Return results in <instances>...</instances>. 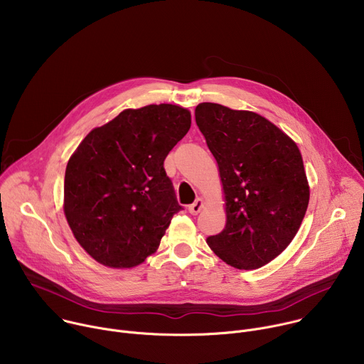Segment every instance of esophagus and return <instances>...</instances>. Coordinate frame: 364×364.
Segmentation results:
<instances>
[{
  "instance_id": "esophagus-1",
  "label": "esophagus",
  "mask_w": 364,
  "mask_h": 364,
  "mask_svg": "<svg viewBox=\"0 0 364 364\" xmlns=\"http://www.w3.org/2000/svg\"><path fill=\"white\" fill-rule=\"evenodd\" d=\"M203 205H204L203 198H196V201L188 205V213L193 215V216H196L197 213H200V210L203 209Z\"/></svg>"
}]
</instances>
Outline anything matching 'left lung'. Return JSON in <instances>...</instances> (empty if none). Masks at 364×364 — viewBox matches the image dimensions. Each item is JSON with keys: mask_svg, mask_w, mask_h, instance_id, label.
<instances>
[{"mask_svg": "<svg viewBox=\"0 0 364 364\" xmlns=\"http://www.w3.org/2000/svg\"><path fill=\"white\" fill-rule=\"evenodd\" d=\"M196 124L216 159L226 205L225 229L205 242L233 268H261L287 249L306 212L299 148L267 118L219 103H198Z\"/></svg>", "mask_w": 364, "mask_h": 364, "instance_id": "left-lung-1", "label": "left lung"}]
</instances>
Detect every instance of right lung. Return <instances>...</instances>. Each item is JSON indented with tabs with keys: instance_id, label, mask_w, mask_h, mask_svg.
I'll return each instance as SVG.
<instances>
[{
	"instance_id": "right-lung-1",
	"label": "right lung",
	"mask_w": 364,
	"mask_h": 364,
	"mask_svg": "<svg viewBox=\"0 0 364 364\" xmlns=\"http://www.w3.org/2000/svg\"><path fill=\"white\" fill-rule=\"evenodd\" d=\"M171 103L125 109L93 128L69 159L63 210L79 245L108 268H135L157 252L181 210L164 160L188 132Z\"/></svg>"
}]
</instances>
